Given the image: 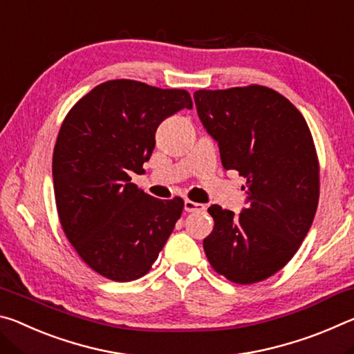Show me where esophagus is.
<instances>
[{
    "label": "esophagus",
    "mask_w": 354,
    "mask_h": 354,
    "mask_svg": "<svg viewBox=\"0 0 354 354\" xmlns=\"http://www.w3.org/2000/svg\"><path fill=\"white\" fill-rule=\"evenodd\" d=\"M206 206L201 205V203H195V201H190V200H185L184 201V211L185 212H201L205 211Z\"/></svg>",
    "instance_id": "esophagus-1"
}]
</instances>
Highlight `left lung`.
Masks as SVG:
<instances>
[{"mask_svg": "<svg viewBox=\"0 0 354 354\" xmlns=\"http://www.w3.org/2000/svg\"><path fill=\"white\" fill-rule=\"evenodd\" d=\"M203 127L221 165L247 178L241 214L212 205L207 261L237 284L279 272L306 237L319 203V160L306 120L283 95L262 86L196 91Z\"/></svg>", "mask_w": 354, "mask_h": 354, "instance_id": "obj_1", "label": "left lung"}]
</instances>
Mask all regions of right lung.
Instances as JSON below:
<instances>
[{"instance_id": "right-lung-1", "label": "right lung", "mask_w": 354, "mask_h": 354, "mask_svg": "<svg viewBox=\"0 0 354 354\" xmlns=\"http://www.w3.org/2000/svg\"><path fill=\"white\" fill-rule=\"evenodd\" d=\"M192 107L185 91L115 80L65 117L53 154L59 218L77 254L103 277L128 283L148 273L181 217V198H154L129 173L145 171L159 124Z\"/></svg>"}]
</instances>
